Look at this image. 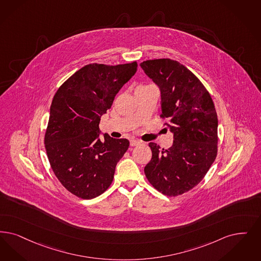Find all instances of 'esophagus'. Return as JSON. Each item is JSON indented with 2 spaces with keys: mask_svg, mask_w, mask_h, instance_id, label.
Listing matches in <instances>:
<instances>
[{
  "mask_svg": "<svg viewBox=\"0 0 261 261\" xmlns=\"http://www.w3.org/2000/svg\"><path fill=\"white\" fill-rule=\"evenodd\" d=\"M141 144H142V142L139 141V140H131V141H130V146H139V145H141Z\"/></svg>",
  "mask_w": 261,
  "mask_h": 261,
  "instance_id": "1",
  "label": "esophagus"
}]
</instances>
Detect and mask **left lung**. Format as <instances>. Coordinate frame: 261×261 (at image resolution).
I'll list each match as a JSON object with an SVG mask.
<instances>
[{"label":"left lung","instance_id":"1","mask_svg":"<svg viewBox=\"0 0 261 261\" xmlns=\"http://www.w3.org/2000/svg\"><path fill=\"white\" fill-rule=\"evenodd\" d=\"M160 89L161 116L169 120L174 143L168 149L149 143L152 157L145 167L148 181L161 193L177 196L197 186L218 152V115L205 86L172 59L140 64Z\"/></svg>","mask_w":261,"mask_h":261}]
</instances>
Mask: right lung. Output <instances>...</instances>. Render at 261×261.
Returning a JSON list of instances; mask_svg holds the SVG:
<instances>
[{"mask_svg":"<svg viewBox=\"0 0 261 261\" xmlns=\"http://www.w3.org/2000/svg\"><path fill=\"white\" fill-rule=\"evenodd\" d=\"M137 66V62L86 65L53 97L45 149L55 176L77 197L92 199L105 192L129 147L127 139H114L107 133L101 140L99 123Z\"/></svg>","mask_w":261,"mask_h":261,"instance_id":"1","label":"right lung"}]
</instances>
